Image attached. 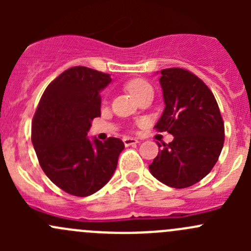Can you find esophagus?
<instances>
[{"label":"esophagus","mask_w":251,"mask_h":251,"mask_svg":"<svg viewBox=\"0 0 251 251\" xmlns=\"http://www.w3.org/2000/svg\"><path fill=\"white\" fill-rule=\"evenodd\" d=\"M123 141H124V144H125L126 147L133 146V144L138 143V140H136V138H132V137H124Z\"/></svg>","instance_id":"1"}]
</instances>
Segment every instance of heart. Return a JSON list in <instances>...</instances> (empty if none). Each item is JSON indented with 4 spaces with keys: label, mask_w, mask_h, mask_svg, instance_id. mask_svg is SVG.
I'll return each mask as SVG.
<instances>
[{
    "label": "heart",
    "mask_w": 251,
    "mask_h": 251,
    "mask_svg": "<svg viewBox=\"0 0 251 251\" xmlns=\"http://www.w3.org/2000/svg\"><path fill=\"white\" fill-rule=\"evenodd\" d=\"M126 88H127L128 92H130L133 97L137 98V100L146 92V91L151 90V85H149L147 81H144L143 78H132V80L127 81V82H126Z\"/></svg>",
    "instance_id": "1"
}]
</instances>
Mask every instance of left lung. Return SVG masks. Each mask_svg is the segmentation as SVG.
Returning a JSON list of instances; mask_svg holds the SVG:
<instances>
[{"label":"left lung","mask_w":251,"mask_h":251,"mask_svg":"<svg viewBox=\"0 0 251 251\" xmlns=\"http://www.w3.org/2000/svg\"><path fill=\"white\" fill-rule=\"evenodd\" d=\"M160 74L165 109L154 127L168 131L174 141L163 143L149 170L166 186L186 188L216 164L224 147V120L214 95L197 75L182 68L163 69Z\"/></svg>","instance_id":"8db88e82"}]
</instances>
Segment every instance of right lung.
<instances>
[{"instance_id": "obj_1", "label": "right lung", "mask_w": 251, "mask_h": 251, "mask_svg": "<svg viewBox=\"0 0 251 251\" xmlns=\"http://www.w3.org/2000/svg\"><path fill=\"white\" fill-rule=\"evenodd\" d=\"M109 74L74 67L45 90L31 125V141L46 176L76 197L100 191L113 176L125 148L120 138L91 142V121L100 115V91Z\"/></svg>"}]
</instances>
